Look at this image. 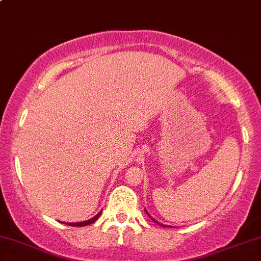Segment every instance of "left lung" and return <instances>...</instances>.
<instances>
[{"label": "left lung", "instance_id": "left-lung-1", "mask_svg": "<svg viewBox=\"0 0 261 261\" xmlns=\"http://www.w3.org/2000/svg\"><path fill=\"white\" fill-rule=\"evenodd\" d=\"M145 212H146V209H145ZM146 214H147V215H149V213H147V212H146ZM149 217H150V215H149ZM150 218H151V217H150ZM151 219H152V218H151ZM152 220H153V221H155V219H152ZM156 223H157V221H156ZM157 224H160V223H157ZM160 225H161V226H165V227L167 226V225H162V224H160Z\"/></svg>", "mask_w": 261, "mask_h": 261}]
</instances>
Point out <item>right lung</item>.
I'll list each match as a JSON object with an SVG mask.
<instances>
[{
	"instance_id": "add662e5",
	"label": "right lung",
	"mask_w": 261,
	"mask_h": 261,
	"mask_svg": "<svg viewBox=\"0 0 261 261\" xmlns=\"http://www.w3.org/2000/svg\"><path fill=\"white\" fill-rule=\"evenodd\" d=\"M100 214H101V212H99V213L96 214L94 218H92V219L86 220V221H81V223H66V225H70V226H86V225H89V224L94 223V221L98 219L99 217H100Z\"/></svg>"
}]
</instances>
